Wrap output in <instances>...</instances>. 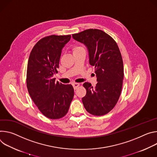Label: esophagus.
<instances>
[{"instance_id": "obj_1", "label": "esophagus", "mask_w": 157, "mask_h": 157, "mask_svg": "<svg viewBox=\"0 0 157 157\" xmlns=\"http://www.w3.org/2000/svg\"><path fill=\"white\" fill-rule=\"evenodd\" d=\"M72 85H73V86H74V89L75 90H76V89H77L78 86L80 85V84H79V83H72Z\"/></svg>"}]
</instances>
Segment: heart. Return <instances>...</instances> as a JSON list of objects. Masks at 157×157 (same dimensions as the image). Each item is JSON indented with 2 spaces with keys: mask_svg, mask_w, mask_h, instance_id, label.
Wrapping results in <instances>:
<instances>
[{
  "mask_svg": "<svg viewBox=\"0 0 157 157\" xmlns=\"http://www.w3.org/2000/svg\"><path fill=\"white\" fill-rule=\"evenodd\" d=\"M81 48V47H75V48H74V51L75 50H77V49H78V48Z\"/></svg>",
  "mask_w": 157,
  "mask_h": 157,
  "instance_id": "b5f03b06",
  "label": "heart"
}]
</instances>
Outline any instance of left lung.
<instances>
[{"label": "left lung", "instance_id": "left-lung-1", "mask_svg": "<svg viewBox=\"0 0 157 157\" xmlns=\"http://www.w3.org/2000/svg\"><path fill=\"white\" fill-rule=\"evenodd\" d=\"M72 37L87 48L98 82L95 88L89 82L83 83L86 90L82 99L83 106L94 115L107 114L115 106L122 88L124 64L118 47L109 35L98 29L85 30Z\"/></svg>", "mask_w": 157, "mask_h": 157}]
</instances>
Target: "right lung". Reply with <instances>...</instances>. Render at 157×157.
<instances>
[{"instance_id":"1","label":"right lung","mask_w":157,"mask_h":157,"mask_svg":"<svg viewBox=\"0 0 157 157\" xmlns=\"http://www.w3.org/2000/svg\"><path fill=\"white\" fill-rule=\"evenodd\" d=\"M68 36H50L33 47L28 60L27 86L33 101L50 119L64 117L74 98L72 85L56 82L62 50L70 41Z\"/></svg>"}]
</instances>
